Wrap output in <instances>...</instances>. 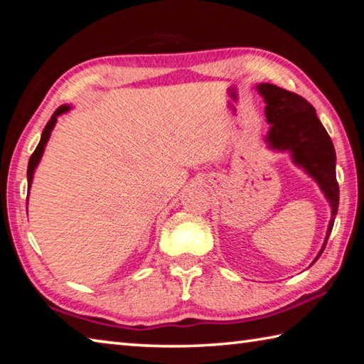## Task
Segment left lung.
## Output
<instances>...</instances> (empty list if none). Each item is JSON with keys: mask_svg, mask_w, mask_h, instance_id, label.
<instances>
[{"mask_svg": "<svg viewBox=\"0 0 364 364\" xmlns=\"http://www.w3.org/2000/svg\"><path fill=\"white\" fill-rule=\"evenodd\" d=\"M257 90L267 102L264 115L269 130L264 141L269 149L291 154L292 162L318 183L331 205V221L323 247L313 260L315 263L326 249L338 208L334 144L316 117L315 107L304 97L271 83L257 85Z\"/></svg>", "mask_w": 364, "mask_h": 364, "instance_id": "8db88e82", "label": "left lung"}]
</instances>
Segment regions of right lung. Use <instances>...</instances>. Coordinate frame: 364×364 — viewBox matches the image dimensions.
I'll return each mask as SVG.
<instances>
[{
  "mask_svg": "<svg viewBox=\"0 0 364 364\" xmlns=\"http://www.w3.org/2000/svg\"><path fill=\"white\" fill-rule=\"evenodd\" d=\"M67 110H70V106H60V107L56 110V112L53 114L51 120H49V122L46 123L45 130H43V133H41V139H40V143H38V146H36L35 152L32 154V157H30V160H28V167H27V183H28V191H30V186H32V180H33L35 168L38 167L40 160H41V157H43V152H45V147H46L48 139H49V136H51L53 128H54V125H56V122H58V117H59V115H63V114H65Z\"/></svg>",
  "mask_w": 364,
  "mask_h": 364,
  "instance_id": "1",
  "label": "right lung"
}]
</instances>
